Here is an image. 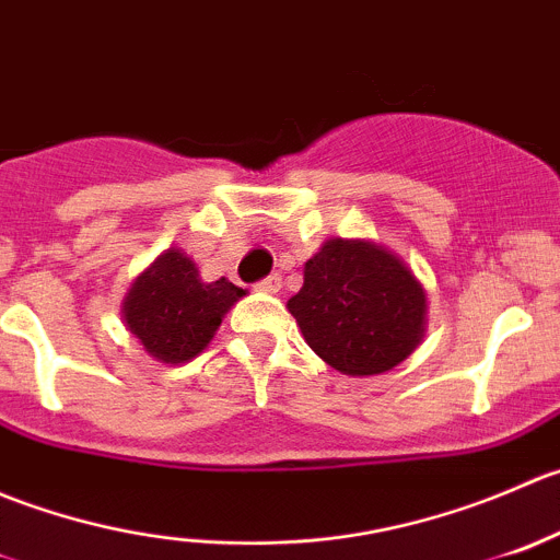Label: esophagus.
<instances>
[{
  "mask_svg": "<svg viewBox=\"0 0 560 560\" xmlns=\"http://www.w3.org/2000/svg\"><path fill=\"white\" fill-rule=\"evenodd\" d=\"M280 285H282L280 275H267V278L256 282V291H261V293H278Z\"/></svg>",
  "mask_w": 560,
  "mask_h": 560,
  "instance_id": "obj_1",
  "label": "esophagus"
}]
</instances>
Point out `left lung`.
<instances>
[{"label":"left lung","instance_id":"1","mask_svg":"<svg viewBox=\"0 0 560 560\" xmlns=\"http://www.w3.org/2000/svg\"><path fill=\"white\" fill-rule=\"evenodd\" d=\"M307 346L346 375H378L400 364L424 331V288L389 250L329 240L304 264V285L288 299Z\"/></svg>","mask_w":560,"mask_h":560}]
</instances>
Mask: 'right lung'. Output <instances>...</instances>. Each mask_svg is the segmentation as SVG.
Wrapping results in <instances>:
<instances>
[{
	"instance_id": "1",
	"label": "right lung",
	"mask_w": 560,
	"mask_h": 560,
	"mask_svg": "<svg viewBox=\"0 0 560 560\" xmlns=\"http://www.w3.org/2000/svg\"><path fill=\"white\" fill-rule=\"evenodd\" d=\"M240 296V285L225 278L203 282L185 253L168 250L132 282L121 313L149 357L179 364L207 348Z\"/></svg>"
}]
</instances>
